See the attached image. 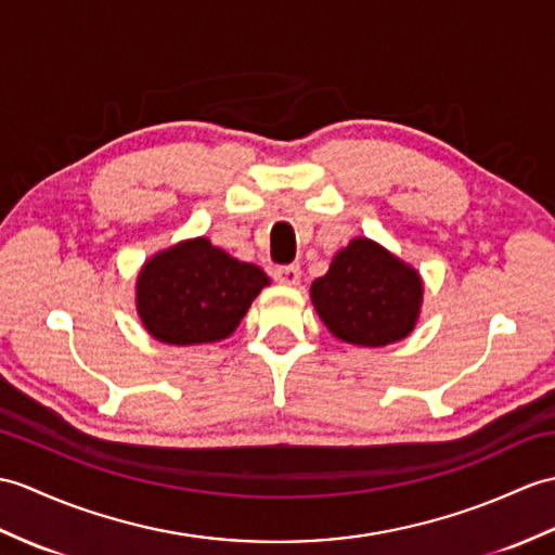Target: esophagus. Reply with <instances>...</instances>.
<instances>
[{
  "mask_svg": "<svg viewBox=\"0 0 555 555\" xmlns=\"http://www.w3.org/2000/svg\"><path fill=\"white\" fill-rule=\"evenodd\" d=\"M274 281L283 283V286H298L300 283V267L298 264H281L274 269Z\"/></svg>",
  "mask_w": 555,
  "mask_h": 555,
  "instance_id": "obj_1",
  "label": "esophagus"
}]
</instances>
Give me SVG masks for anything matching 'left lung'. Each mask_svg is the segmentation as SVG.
<instances>
[{
	"label": "left lung",
	"instance_id": "8db88e82",
	"mask_svg": "<svg viewBox=\"0 0 555 555\" xmlns=\"http://www.w3.org/2000/svg\"><path fill=\"white\" fill-rule=\"evenodd\" d=\"M421 276L369 238L343 248L312 283V302L333 336L380 347L406 338L418 319Z\"/></svg>",
	"mask_w": 555,
	"mask_h": 555
}]
</instances>
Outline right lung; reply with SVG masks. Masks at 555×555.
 Returning <instances> with one entry per match:
<instances>
[{
	"label": "right lung",
	"instance_id": "obj_1",
	"mask_svg": "<svg viewBox=\"0 0 555 555\" xmlns=\"http://www.w3.org/2000/svg\"><path fill=\"white\" fill-rule=\"evenodd\" d=\"M267 283L260 267L234 260L208 238H193L144 264L137 309L146 331L163 343H215L236 331Z\"/></svg>",
	"mask_w": 555,
	"mask_h": 555
}]
</instances>
